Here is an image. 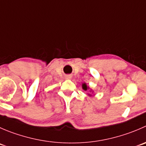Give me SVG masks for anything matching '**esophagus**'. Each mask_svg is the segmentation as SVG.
<instances>
[{"mask_svg": "<svg viewBox=\"0 0 146 146\" xmlns=\"http://www.w3.org/2000/svg\"><path fill=\"white\" fill-rule=\"evenodd\" d=\"M66 78H68V79L71 78V76H70V75H68V76H66Z\"/></svg>", "mask_w": 146, "mask_h": 146, "instance_id": "esophagus-1", "label": "esophagus"}]
</instances>
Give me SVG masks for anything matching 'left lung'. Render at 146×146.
<instances>
[{"label": "left lung", "mask_w": 146, "mask_h": 146, "mask_svg": "<svg viewBox=\"0 0 146 146\" xmlns=\"http://www.w3.org/2000/svg\"><path fill=\"white\" fill-rule=\"evenodd\" d=\"M83 90H87V89L88 88L87 87V86H86V83L83 84Z\"/></svg>", "instance_id": "obj_1"}]
</instances>
